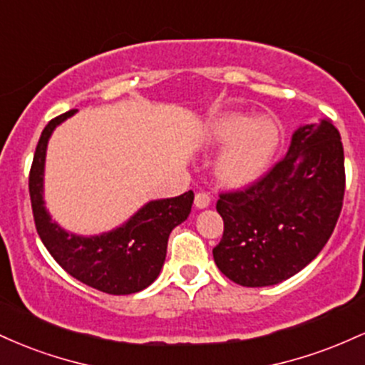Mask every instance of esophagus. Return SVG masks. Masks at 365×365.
<instances>
[{"label": "esophagus", "instance_id": "esophagus-1", "mask_svg": "<svg viewBox=\"0 0 365 365\" xmlns=\"http://www.w3.org/2000/svg\"><path fill=\"white\" fill-rule=\"evenodd\" d=\"M194 204L197 209H206L209 204H211V197H209L206 192H199V194H195Z\"/></svg>", "mask_w": 365, "mask_h": 365}]
</instances>
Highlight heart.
<instances>
[{"label":"heart","mask_w":365,"mask_h":365,"mask_svg":"<svg viewBox=\"0 0 365 365\" xmlns=\"http://www.w3.org/2000/svg\"><path fill=\"white\" fill-rule=\"evenodd\" d=\"M279 125L273 116L228 111L200 130L199 145L223 148L217 154L216 177L228 187L244 188L261 180L273 165L279 148Z\"/></svg>","instance_id":"b5f03b06"}]
</instances>
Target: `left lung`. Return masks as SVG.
<instances>
[{"instance_id": "left-lung-1", "label": "left lung", "mask_w": 365, "mask_h": 365, "mask_svg": "<svg viewBox=\"0 0 365 365\" xmlns=\"http://www.w3.org/2000/svg\"><path fill=\"white\" fill-rule=\"evenodd\" d=\"M345 192L340 132L328 118L300 125L269 173L247 190L223 194L216 266L242 287H273L311 264L329 240Z\"/></svg>"}]
</instances>
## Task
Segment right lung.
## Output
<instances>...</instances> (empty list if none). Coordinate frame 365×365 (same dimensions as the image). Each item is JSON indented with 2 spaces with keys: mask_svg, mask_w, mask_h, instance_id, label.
Segmentation results:
<instances>
[{
  "mask_svg": "<svg viewBox=\"0 0 365 365\" xmlns=\"http://www.w3.org/2000/svg\"><path fill=\"white\" fill-rule=\"evenodd\" d=\"M77 110L46 125L32 161L29 192L37 233L63 269L83 284L110 295H130L154 283L163 269L168 238L187 220L194 204L188 190L173 199L149 200L125 223L99 235H78L53 220L44 200V168L53 132Z\"/></svg>",
  "mask_w": 365,
  "mask_h": 365,
  "instance_id": "1",
  "label": "right lung"
}]
</instances>
